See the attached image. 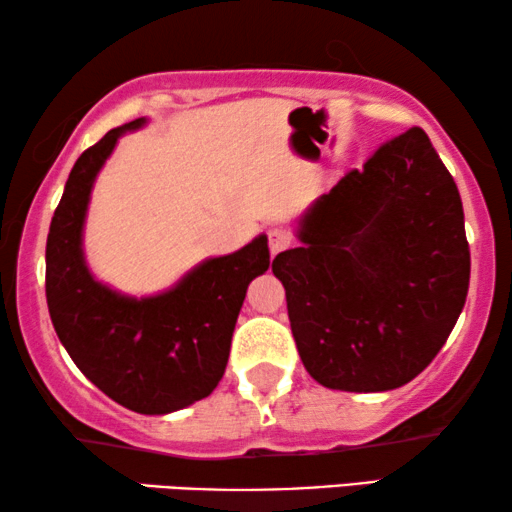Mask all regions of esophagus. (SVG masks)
Masks as SVG:
<instances>
[{
	"instance_id": "1",
	"label": "esophagus",
	"mask_w": 512,
	"mask_h": 512,
	"mask_svg": "<svg viewBox=\"0 0 512 512\" xmlns=\"http://www.w3.org/2000/svg\"><path fill=\"white\" fill-rule=\"evenodd\" d=\"M269 250L271 255H278L283 253V250H287L292 246V234L285 232V229H269Z\"/></svg>"
}]
</instances>
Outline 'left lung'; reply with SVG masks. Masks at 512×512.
Instances as JSON below:
<instances>
[{"instance_id":"left-lung-1","label":"left lung","mask_w":512,"mask_h":512,"mask_svg":"<svg viewBox=\"0 0 512 512\" xmlns=\"http://www.w3.org/2000/svg\"><path fill=\"white\" fill-rule=\"evenodd\" d=\"M276 255L292 336L329 390L385 392L431 364L462 313L471 253L455 178L420 127L315 201Z\"/></svg>"}]
</instances>
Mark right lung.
<instances>
[{
    "label": "right lung",
    "instance_id": "add662e5",
    "mask_svg": "<svg viewBox=\"0 0 512 512\" xmlns=\"http://www.w3.org/2000/svg\"><path fill=\"white\" fill-rule=\"evenodd\" d=\"M141 125L143 118L111 129L71 169L48 232L46 299L57 336L90 383L134 413L164 415L220 383L250 280L269 269V246L257 236L148 299L97 283L81 248L92 183L118 136Z\"/></svg>",
    "mask_w": 512,
    "mask_h": 512
}]
</instances>
